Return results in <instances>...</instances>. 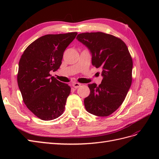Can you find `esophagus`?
<instances>
[{"mask_svg":"<svg viewBox=\"0 0 159 159\" xmlns=\"http://www.w3.org/2000/svg\"><path fill=\"white\" fill-rule=\"evenodd\" d=\"M80 85H81V84L80 83H72V87H74V88H79V87H80Z\"/></svg>","mask_w":159,"mask_h":159,"instance_id":"1","label":"esophagus"}]
</instances>
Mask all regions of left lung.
I'll return each mask as SVG.
<instances>
[{"mask_svg": "<svg viewBox=\"0 0 159 159\" xmlns=\"http://www.w3.org/2000/svg\"><path fill=\"white\" fill-rule=\"evenodd\" d=\"M76 38L90 50L92 65L102 69L101 84L88 85L85 109L94 116H109L123 103L132 83L133 59L128 47L120 38L102 32L80 33Z\"/></svg>", "mask_w": 159, "mask_h": 159, "instance_id": "left-lung-1", "label": "left lung"}]
</instances>
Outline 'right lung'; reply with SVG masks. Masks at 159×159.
I'll return each mask as SVG.
<instances>
[{
	"label": "right lung",
	"mask_w": 159,
	"mask_h": 159,
	"mask_svg": "<svg viewBox=\"0 0 159 159\" xmlns=\"http://www.w3.org/2000/svg\"><path fill=\"white\" fill-rule=\"evenodd\" d=\"M77 35H46L25 49L19 61L17 80L24 102L39 119L45 121L59 117L65 110L71 88L51 76L61 64L65 50Z\"/></svg>",
	"instance_id": "add662e5"
}]
</instances>
